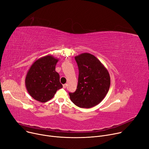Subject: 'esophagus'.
I'll return each instance as SVG.
<instances>
[{"mask_svg": "<svg viewBox=\"0 0 149 149\" xmlns=\"http://www.w3.org/2000/svg\"><path fill=\"white\" fill-rule=\"evenodd\" d=\"M66 86H67V85H66V84H63V88H66Z\"/></svg>", "mask_w": 149, "mask_h": 149, "instance_id": "1", "label": "esophagus"}]
</instances>
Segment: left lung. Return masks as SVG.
I'll list each match as a JSON object with an SVG mask.
<instances>
[{"instance_id":"1","label":"left lung","mask_w":149,"mask_h":149,"mask_svg":"<svg viewBox=\"0 0 149 149\" xmlns=\"http://www.w3.org/2000/svg\"><path fill=\"white\" fill-rule=\"evenodd\" d=\"M79 76L77 90L70 93L71 101L81 108H91L105 97L111 84L109 72L101 62L90 53L76 56Z\"/></svg>"}]
</instances>
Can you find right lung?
Segmentation results:
<instances>
[{"mask_svg":"<svg viewBox=\"0 0 149 149\" xmlns=\"http://www.w3.org/2000/svg\"><path fill=\"white\" fill-rule=\"evenodd\" d=\"M59 59L51 55L36 60L26 73L25 83L26 90L35 100L46 102L62 88L59 75L55 67Z\"/></svg>","mask_w":149,"mask_h":149,"instance_id":"right-lung-1","label":"right lung"}]
</instances>
